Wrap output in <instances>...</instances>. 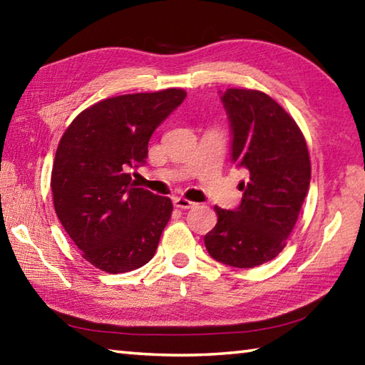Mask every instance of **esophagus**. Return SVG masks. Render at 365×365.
<instances>
[{"label": "esophagus", "mask_w": 365, "mask_h": 365, "mask_svg": "<svg viewBox=\"0 0 365 365\" xmlns=\"http://www.w3.org/2000/svg\"><path fill=\"white\" fill-rule=\"evenodd\" d=\"M174 206L180 207V209H191V207H195V202L187 200V197L177 196V197H174Z\"/></svg>", "instance_id": "34e87169"}]
</instances>
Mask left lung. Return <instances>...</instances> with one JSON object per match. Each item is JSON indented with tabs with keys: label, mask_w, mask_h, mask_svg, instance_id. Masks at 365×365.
Wrapping results in <instances>:
<instances>
[{
	"label": "left lung",
	"mask_w": 365,
	"mask_h": 365,
	"mask_svg": "<svg viewBox=\"0 0 365 365\" xmlns=\"http://www.w3.org/2000/svg\"><path fill=\"white\" fill-rule=\"evenodd\" d=\"M232 128V160L248 170L242 205L215 206L217 224L205 245L215 261L251 269L285 248L311 182L304 135L279 103L259 90L228 88L220 96Z\"/></svg>",
	"instance_id": "obj_1"
}]
</instances>
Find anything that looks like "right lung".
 <instances>
[{"label":"right lung","mask_w":365,"mask_h":365,"mask_svg":"<svg viewBox=\"0 0 365 365\" xmlns=\"http://www.w3.org/2000/svg\"><path fill=\"white\" fill-rule=\"evenodd\" d=\"M187 91L108 98L80 113L59 141L53 202L64 230L96 269L123 274L156 252L172 201L140 188L130 170L146 163L148 141Z\"/></svg>","instance_id":"obj_1"}]
</instances>
